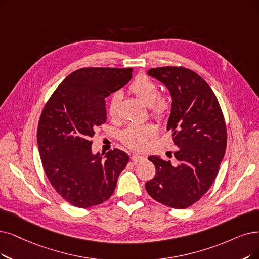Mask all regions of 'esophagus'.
<instances>
[{
  "mask_svg": "<svg viewBox=\"0 0 259 259\" xmlns=\"http://www.w3.org/2000/svg\"><path fill=\"white\" fill-rule=\"evenodd\" d=\"M144 158H146V157L142 156V155H138V154H134V155H132V157H131L132 161L135 162V163H137V162L143 160Z\"/></svg>",
  "mask_w": 259,
  "mask_h": 259,
  "instance_id": "obj_1",
  "label": "esophagus"
}]
</instances>
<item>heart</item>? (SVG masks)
<instances>
[{"instance_id": "obj_1", "label": "heart", "mask_w": 259, "mask_h": 259, "mask_svg": "<svg viewBox=\"0 0 259 259\" xmlns=\"http://www.w3.org/2000/svg\"><path fill=\"white\" fill-rule=\"evenodd\" d=\"M130 91L135 95L144 105H147L150 115L157 121L168 119L172 109V101L165 95H159L158 85L149 76L140 74L130 85ZM121 94L113 92L108 103V115L111 118L118 116ZM156 128L152 124H132L120 134L121 142L132 150H141L148 139L155 136Z\"/></svg>"}]
</instances>
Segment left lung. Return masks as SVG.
Listing matches in <instances>:
<instances>
[{"label": "left lung", "mask_w": 259, "mask_h": 259, "mask_svg": "<svg viewBox=\"0 0 259 259\" xmlns=\"http://www.w3.org/2000/svg\"><path fill=\"white\" fill-rule=\"evenodd\" d=\"M148 74L167 86L172 96L167 128L178 147V163L148 157L156 174L146 183V189L155 201L184 209L209 190L219 172L227 142L224 116L212 89L194 71L167 66L152 68Z\"/></svg>", "instance_id": "1"}]
</instances>
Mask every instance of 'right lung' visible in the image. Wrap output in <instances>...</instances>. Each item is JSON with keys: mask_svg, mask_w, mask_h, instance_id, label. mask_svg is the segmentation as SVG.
<instances>
[{"mask_svg": "<svg viewBox=\"0 0 259 259\" xmlns=\"http://www.w3.org/2000/svg\"><path fill=\"white\" fill-rule=\"evenodd\" d=\"M132 68H80L52 94L41 112L37 140L47 178L69 204L88 208L107 201L128 155L115 149L103 159L92 137L107 119L105 98L128 82Z\"/></svg>", "mask_w": 259, "mask_h": 259, "instance_id": "add662e5", "label": "right lung"}]
</instances>
